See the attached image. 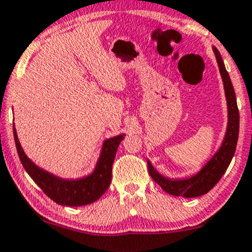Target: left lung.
I'll use <instances>...</instances> for the list:
<instances>
[{"instance_id": "1", "label": "left lung", "mask_w": 252, "mask_h": 252, "mask_svg": "<svg viewBox=\"0 0 252 252\" xmlns=\"http://www.w3.org/2000/svg\"><path fill=\"white\" fill-rule=\"evenodd\" d=\"M215 56H216L217 63H219L220 72L223 80L225 91V98L228 104V126L225 132L224 141L219 152L212 157V159L201 168L199 173L187 180H168L158 173L150 162H148V171L153 180L158 184H160L166 193L176 196H184V198H195L206 194L211 190L217 182L221 180L223 173L229 166L232 158L237 148L238 136H239V110L237 105V98H235L234 88L232 81L229 79L224 64H223L222 57L219 49L214 47Z\"/></svg>"}]
</instances>
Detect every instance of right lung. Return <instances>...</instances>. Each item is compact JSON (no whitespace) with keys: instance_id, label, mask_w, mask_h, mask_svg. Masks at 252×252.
Listing matches in <instances>:
<instances>
[{"instance_id":"obj_1","label":"right lung","mask_w":252,"mask_h":252,"mask_svg":"<svg viewBox=\"0 0 252 252\" xmlns=\"http://www.w3.org/2000/svg\"><path fill=\"white\" fill-rule=\"evenodd\" d=\"M13 133L18 155L27 172L48 198L63 206H82L91 204L98 200L105 193L111 182V168L116 150L124 139V134L107 139L103 144L102 154L92 175L81 180L69 181L56 177L52 173L37 167L30 159H28L24 150L20 147L15 128H13Z\"/></svg>"}]
</instances>
